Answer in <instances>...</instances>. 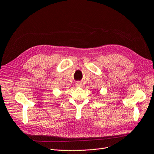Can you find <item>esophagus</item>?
Instances as JSON below:
<instances>
[{
  "label": "esophagus",
  "instance_id": "obj_1",
  "mask_svg": "<svg viewBox=\"0 0 154 154\" xmlns=\"http://www.w3.org/2000/svg\"><path fill=\"white\" fill-rule=\"evenodd\" d=\"M76 85H77V87H82V84H80V83H77V84H76Z\"/></svg>",
  "mask_w": 154,
  "mask_h": 154
}]
</instances>
